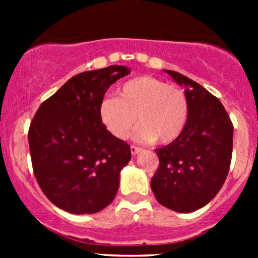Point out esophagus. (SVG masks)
I'll return each mask as SVG.
<instances>
[{
    "mask_svg": "<svg viewBox=\"0 0 258 258\" xmlns=\"http://www.w3.org/2000/svg\"><path fill=\"white\" fill-rule=\"evenodd\" d=\"M142 151V148L141 147H137V146H131V153L134 156H136V155H139L140 152H141Z\"/></svg>",
    "mask_w": 258,
    "mask_h": 258,
    "instance_id": "obj_1",
    "label": "esophagus"
}]
</instances>
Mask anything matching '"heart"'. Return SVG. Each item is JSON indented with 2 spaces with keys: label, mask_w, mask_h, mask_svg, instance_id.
Segmentation results:
<instances>
[{
  "label": "heart",
  "mask_w": 258,
  "mask_h": 258,
  "mask_svg": "<svg viewBox=\"0 0 258 258\" xmlns=\"http://www.w3.org/2000/svg\"><path fill=\"white\" fill-rule=\"evenodd\" d=\"M98 116L105 128L116 139L128 136L139 142L171 144L183 132L189 117L186 92L176 86L151 76L132 79L118 88V97L102 98Z\"/></svg>",
  "instance_id": "b5f03b06"
}]
</instances>
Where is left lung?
<instances>
[{"label":"left lung","mask_w":258,"mask_h":258,"mask_svg":"<svg viewBox=\"0 0 258 258\" xmlns=\"http://www.w3.org/2000/svg\"><path fill=\"white\" fill-rule=\"evenodd\" d=\"M165 72L184 87L189 117L177 140L155 150L160 166L151 188L158 204L188 213L206 206L225 183L232 157L233 126L220 100L206 88L178 72Z\"/></svg>","instance_id":"1"}]
</instances>
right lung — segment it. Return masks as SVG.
Returning <instances> with one entry per match:
<instances>
[{
	"label": "right lung",
	"instance_id": "obj_1",
	"mask_svg": "<svg viewBox=\"0 0 258 258\" xmlns=\"http://www.w3.org/2000/svg\"><path fill=\"white\" fill-rule=\"evenodd\" d=\"M126 66L86 71L70 79L36 112L28 131L35 177L46 197L75 215L96 213L113 201L130 146L101 122L98 105Z\"/></svg>",
	"mask_w": 258,
	"mask_h": 258
}]
</instances>
